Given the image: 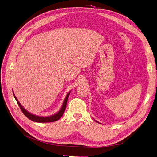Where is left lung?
<instances>
[{"instance_id": "8db88e82", "label": "left lung", "mask_w": 157, "mask_h": 157, "mask_svg": "<svg viewBox=\"0 0 157 157\" xmlns=\"http://www.w3.org/2000/svg\"><path fill=\"white\" fill-rule=\"evenodd\" d=\"M94 121H96V122H98V123H99V122H98V121H96V120H95V119H94ZM99 124H100V123H99Z\"/></svg>"}]
</instances>
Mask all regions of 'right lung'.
<instances>
[{
    "label": "right lung",
    "mask_w": 157,
    "mask_h": 157,
    "mask_svg": "<svg viewBox=\"0 0 157 157\" xmlns=\"http://www.w3.org/2000/svg\"><path fill=\"white\" fill-rule=\"evenodd\" d=\"M71 91L69 92L67 94V96H66L64 101H63V103L62 104V106H61L60 110L56 114H54V115H50V116H48V117H41V116H38V115H33V114H31V113L28 112L26 109L23 107L21 105V103H20V101H19L17 100V98L16 97L15 94H14L13 92V96L14 98H15L18 104L19 107H20L21 111L23 112V113L24 114V115L29 118V119H30L31 121H34V122H54V121H56L59 120V118L61 117V116L63 115V114L65 111V107H66V105H67V100H68V98H69V94H70Z\"/></svg>",
    "instance_id": "add662e5"
}]
</instances>
